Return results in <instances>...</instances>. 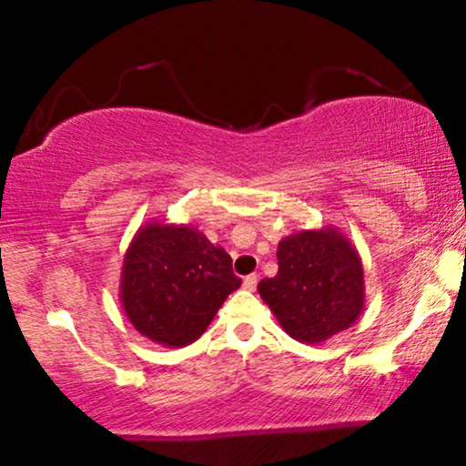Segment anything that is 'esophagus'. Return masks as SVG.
I'll use <instances>...</instances> for the list:
<instances>
[{
    "label": "esophagus",
    "mask_w": 466,
    "mask_h": 466,
    "mask_svg": "<svg viewBox=\"0 0 466 466\" xmlns=\"http://www.w3.org/2000/svg\"><path fill=\"white\" fill-rule=\"evenodd\" d=\"M257 284H258L257 273H250V276L244 278V289L246 290H257Z\"/></svg>",
    "instance_id": "esophagus-1"
}]
</instances>
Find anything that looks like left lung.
I'll return each instance as SVG.
<instances>
[{"label": "left lung", "instance_id": "8db88e82", "mask_svg": "<svg viewBox=\"0 0 466 466\" xmlns=\"http://www.w3.org/2000/svg\"><path fill=\"white\" fill-rule=\"evenodd\" d=\"M258 295L292 339L327 341L360 316L365 279L359 252L337 228L301 231L278 244V273Z\"/></svg>", "mask_w": 466, "mask_h": 466}]
</instances>
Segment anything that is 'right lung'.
I'll return each mask as SVG.
<instances>
[{"label":"right lung","instance_id":"1","mask_svg":"<svg viewBox=\"0 0 466 466\" xmlns=\"http://www.w3.org/2000/svg\"><path fill=\"white\" fill-rule=\"evenodd\" d=\"M241 279L222 248L193 227L148 222L123 260L120 301L148 339L182 348L199 339Z\"/></svg>","mask_w":466,"mask_h":466}]
</instances>
